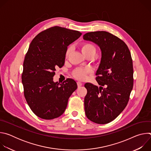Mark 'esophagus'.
I'll list each match as a JSON object with an SVG mask.
<instances>
[{"mask_svg": "<svg viewBox=\"0 0 151 151\" xmlns=\"http://www.w3.org/2000/svg\"><path fill=\"white\" fill-rule=\"evenodd\" d=\"M82 85V83L81 82H77V85H78V87H81Z\"/></svg>", "mask_w": 151, "mask_h": 151, "instance_id": "1", "label": "esophagus"}]
</instances>
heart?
Listing matches in <instances>:
<instances>
[{"label":"heart","instance_id":"obj_1","mask_svg":"<svg viewBox=\"0 0 151 151\" xmlns=\"http://www.w3.org/2000/svg\"><path fill=\"white\" fill-rule=\"evenodd\" d=\"M80 48L82 52L86 56L94 55L96 52V47L94 45L90 42H83L80 45ZM72 51V48L70 47H68L66 53L65 57L68 58ZM92 70L88 68H78L74 69L72 73L73 77L75 79L80 81H83L87 78V75L91 73Z\"/></svg>","mask_w":151,"mask_h":151}]
</instances>
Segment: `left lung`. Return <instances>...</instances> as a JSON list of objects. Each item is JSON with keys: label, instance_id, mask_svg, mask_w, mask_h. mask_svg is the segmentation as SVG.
Returning <instances> with one entry per match:
<instances>
[{"label": "left lung", "instance_id": "1", "mask_svg": "<svg viewBox=\"0 0 151 151\" xmlns=\"http://www.w3.org/2000/svg\"><path fill=\"white\" fill-rule=\"evenodd\" d=\"M83 39L94 42L101 51L96 73L100 87L86 83L85 112L88 119L99 124L114 120L127 105L133 87V66L131 53L125 43L105 31L88 32Z\"/></svg>", "mask_w": 151, "mask_h": 151}]
</instances>
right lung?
<instances>
[{
	"label": "right lung",
	"instance_id": "right-lung-1",
	"mask_svg": "<svg viewBox=\"0 0 151 151\" xmlns=\"http://www.w3.org/2000/svg\"><path fill=\"white\" fill-rule=\"evenodd\" d=\"M82 33L59 26L48 28L32 40L26 54L21 75L24 95L32 112L44 119H52L65 111L76 82L68 78L54 82L55 68L64 64L68 46Z\"/></svg>",
	"mask_w": 151,
	"mask_h": 151
}]
</instances>
